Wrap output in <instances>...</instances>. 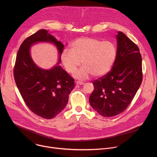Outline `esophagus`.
Segmentation results:
<instances>
[{
    "mask_svg": "<svg viewBox=\"0 0 157 157\" xmlns=\"http://www.w3.org/2000/svg\"><path fill=\"white\" fill-rule=\"evenodd\" d=\"M76 84L78 85H82L84 84V82H83L82 81H78L76 82Z\"/></svg>",
    "mask_w": 157,
    "mask_h": 157,
    "instance_id": "obj_1",
    "label": "esophagus"
}]
</instances>
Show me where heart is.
<instances>
[{"label":"heart","mask_w":157,"mask_h":157,"mask_svg":"<svg viewBox=\"0 0 157 157\" xmlns=\"http://www.w3.org/2000/svg\"><path fill=\"white\" fill-rule=\"evenodd\" d=\"M71 47L63 50L61 60L69 73H73L82 62L83 66L75 73V76L80 79H85L91 75L94 77L105 75L111 69L117 55L113 42L94 38H79Z\"/></svg>","instance_id":"obj_1"}]
</instances>
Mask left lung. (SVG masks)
<instances>
[{"instance_id": "left-lung-1", "label": "left lung", "mask_w": 157, "mask_h": 157, "mask_svg": "<svg viewBox=\"0 0 157 157\" xmlns=\"http://www.w3.org/2000/svg\"><path fill=\"white\" fill-rule=\"evenodd\" d=\"M117 40L113 68L93 81L94 89L89 99L93 108L106 117L116 116L127 108L143 78L142 56L137 44L122 32H118Z\"/></svg>"}]
</instances>
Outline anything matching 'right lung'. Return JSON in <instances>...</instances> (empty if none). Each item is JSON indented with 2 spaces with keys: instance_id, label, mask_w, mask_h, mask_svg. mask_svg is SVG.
Instances as JSON below:
<instances>
[{
  "instance_id": "add662e5",
  "label": "right lung",
  "mask_w": 157,
  "mask_h": 157,
  "mask_svg": "<svg viewBox=\"0 0 157 157\" xmlns=\"http://www.w3.org/2000/svg\"><path fill=\"white\" fill-rule=\"evenodd\" d=\"M53 43L61 54L64 45L46 30H40L27 37L17 52L13 76L27 106L35 114L46 119L56 117L65 107L75 87L74 79L59 65L50 70L41 69L33 63L30 47L35 43Z\"/></svg>"
}]
</instances>
